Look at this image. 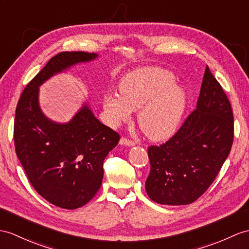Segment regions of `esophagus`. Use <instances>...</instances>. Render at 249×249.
Instances as JSON below:
<instances>
[{"mask_svg": "<svg viewBox=\"0 0 249 249\" xmlns=\"http://www.w3.org/2000/svg\"><path fill=\"white\" fill-rule=\"evenodd\" d=\"M120 144H124V145H128V147H132V145H134L135 142L133 141H130V139L125 138V137H121L120 141H119Z\"/></svg>", "mask_w": 249, "mask_h": 249, "instance_id": "1", "label": "esophagus"}]
</instances>
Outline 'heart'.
<instances>
[{"label":"heart","mask_w":249,"mask_h":249,"mask_svg":"<svg viewBox=\"0 0 249 249\" xmlns=\"http://www.w3.org/2000/svg\"><path fill=\"white\" fill-rule=\"evenodd\" d=\"M118 94H107L104 107L113 126L138 112L139 128L152 141H163L177 130L186 105L183 88L170 71L154 66L132 71L121 79Z\"/></svg>","instance_id":"1"}]
</instances>
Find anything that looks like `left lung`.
<instances>
[{
  "label": "left lung",
  "instance_id": "left-lung-1",
  "mask_svg": "<svg viewBox=\"0 0 249 249\" xmlns=\"http://www.w3.org/2000/svg\"><path fill=\"white\" fill-rule=\"evenodd\" d=\"M232 142L231 106L206 66L196 110L167 142L148 148L149 197L162 205L196 201L213 183Z\"/></svg>",
  "mask_w": 249,
  "mask_h": 249
}]
</instances>
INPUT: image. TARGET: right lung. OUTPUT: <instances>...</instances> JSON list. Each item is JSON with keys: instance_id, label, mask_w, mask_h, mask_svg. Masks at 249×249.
I'll use <instances>...</instances> for the list:
<instances>
[{"instance_id": "obj_1", "label": "right lung", "mask_w": 249, "mask_h": 249, "mask_svg": "<svg viewBox=\"0 0 249 249\" xmlns=\"http://www.w3.org/2000/svg\"><path fill=\"white\" fill-rule=\"evenodd\" d=\"M97 57L86 52L57 53L24 89L17 106L18 159L36 191L60 208L77 209L95 196L104 178V160L120 136L101 124L87 104L69 123L48 119L39 106V87L58 72Z\"/></svg>"}]
</instances>
